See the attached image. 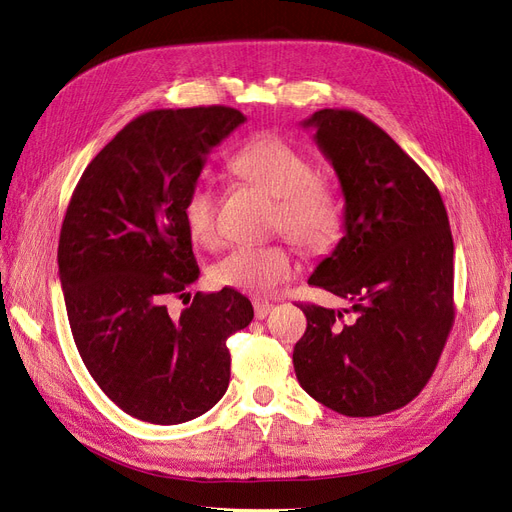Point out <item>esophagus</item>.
<instances>
[{"label":"esophagus","instance_id":"obj_1","mask_svg":"<svg viewBox=\"0 0 512 512\" xmlns=\"http://www.w3.org/2000/svg\"><path fill=\"white\" fill-rule=\"evenodd\" d=\"M271 309H273V303H269V301H262V299L254 301V314L258 320L267 318L271 314Z\"/></svg>","mask_w":512,"mask_h":512}]
</instances>
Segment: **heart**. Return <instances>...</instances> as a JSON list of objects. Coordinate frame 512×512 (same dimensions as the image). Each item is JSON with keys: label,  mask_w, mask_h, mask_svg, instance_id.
<instances>
[{"label": "heart", "mask_w": 512, "mask_h": 512, "mask_svg": "<svg viewBox=\"0 0 512 512\" xmlns=\"http://www.w3.org/2000/svg\"><path fill=\"white\" fill-rule=\"evenodd\" d=\"M230 170L243 181L277 198L273 228L284 230L309 250H324L339 230V205L327 185L316 179V168L301 151L273 134L247 141L230 158ZM183 220L200 247L220 243L218 194L211 183L198 181L183 205ZM294 250L284 243H241L213 267L215 282L265 297L297 273Z\"/></svg>", "instance_id": "b5f03b06"}]
</instances>
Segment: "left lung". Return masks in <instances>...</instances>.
Listing matches in <instances>:
<instances>
[{
  "label": "left lung",
  "mask_w": 512,
  "mask_h": 512,
  "mask_svg": "<svg viewBox=\"0 0 512 512\" xmlns=\"http://www.w3.org/2000/svg\"><path fill=\"white\" fill-rule=\"evenodd\" d=\"M301 128L314 132L344 194V237L307 284L350 307L299 305L307 331L294 374L339 414H386L423 391L453 327L448 215L423 168L361 113L322 108Z\"/></svg>",
  "instance_id": "8db88e82"
}]
</instances>
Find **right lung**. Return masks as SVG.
<instances>
[{
    "label": "right lung",
    "instance_id": "1",
    "mask_svg": "<svg viewBox=\"0 0 512 512\" xmlns=\"http://www.w3.org/2000/svg\"><path fill=\"white\" fill-rule=\"evenodd\" d=\"M247 117L228 106L151 111L91 160L59 235V282L74 344L115 404L153 425L205 414L230 380L226 339L254 318L232 288L175 316L198 280L183 205L207 156Z\"/></svg>",
    "mask_w": 512,
    "mask_h": 512
}]
</instances>
